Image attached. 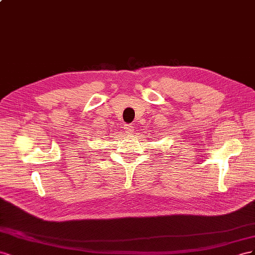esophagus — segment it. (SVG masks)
I'll use <instances>...</instances> for the list:
<instances>
[{"label": "esophagus", "instance_id": "1", "mask_svg": "<svg viewBox=\"0 0 255 255\" xmlns=\"http://www.w3.org/2000/svg\"><path fill=\"white\" fill-rule=\"evenodd\" d=\"M133 127L131 125H128V124H126V125H124V131L126 132V134H131L133 132Z\"/></svg>", "mask_w": 255, "mask_h": 255}]
</instances>
